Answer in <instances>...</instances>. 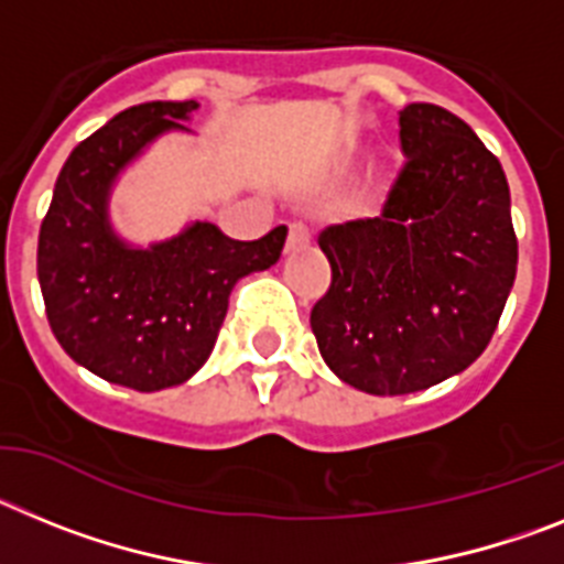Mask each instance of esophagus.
<instances>
[{"label":"esophagus","mask_w":564,"mask_h":564,"mask_svg":"<svg viewBox=\"0 0 564 564\" xmlns=\"http://www.w3.org/2000/svg\"><path fill=\"white\" fill-rule=\"evenodd\" d=\"M310 238H312V229L306 227V224H303V221L289 224V241H286V249L303 247V243H310Z\"/></svg>","instance_id":"34e87169"}]
</instances>
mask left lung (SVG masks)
<instances>
[{
    "instance_id": "8db88e82",
    "label": "left lung",
    "mask_w": 564,
    "mask_h": 564,
    "mask_svg": "<svg viewBox=\"0 0 564 564\" xmlns=\"http://www.w3.org/2000/svg\"><path fill=\"white\" fill-rule=\"evenodd\" d=\"M405 161L377 218L326 227L329 292L312 310L323 360L369 394L443 383L491 343L517 278L497 155L437 105L400 110Z\"/></svg>"
}]
</instances>
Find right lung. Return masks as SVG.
<instances>
[{
	"instance_id": "add662e5",
	"label": "right lung",
	"mask_w": 564,
	"mask_h": 564,
	"mask_svg": "<svg viewBox=\"0 0 564 564\" xmlns=\"http://www.w3.org/2000/svg\"><path fill=\"white\" fill-rule=\"evenodd\" d=\"M195 101H147L85 139L56 178L39 229L36 272L47 323L62 349L107 383L135 391L178 386L207 364L243 275L281 258L286 227L232 241L195 221L150 249L112 232L107 195L135 155L181 124Z\"/></svg>"
}]
</instances>
